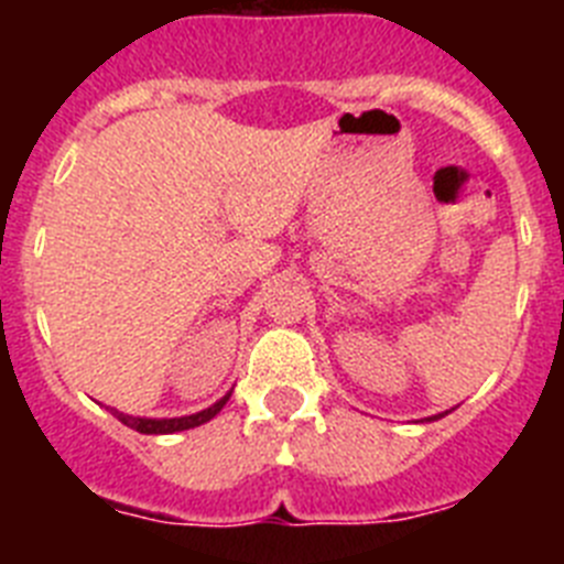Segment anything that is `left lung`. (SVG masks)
<instances>
[{"instance_id": "8db88e82", "label": "left lung", "mask_w": 564, "mask_h": 564, "mask_svg": "<svg viewBox=\"0 0 564 564\" xmlns=\"http://www.w3.org/2000/svg\"><path fill=\"white\" fill-rule=\"evenodd\" d=\"M452 410H446V412H441V415H432V417H426V421H437V417H443V415H449Z\"/></svg>"}]
</instances>
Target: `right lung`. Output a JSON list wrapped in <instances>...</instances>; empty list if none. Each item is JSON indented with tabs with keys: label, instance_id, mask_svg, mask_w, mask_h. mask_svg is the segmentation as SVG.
Wrapping results in <instances>:
<instances>
[{
	"label": "right lung",
	"instance_id": "right-lung-1",
	"mask_svg": "<svg viewBox=\"0 0 564 564\" xmlns=\"http://www.w3.org/2000/svg\"><path fill=\"white\" fill-rule=\"evenodd\" d=\"M231 398V392L220 398L217 403L206 406V410L194 412V415H183V417H141V415H127V412H118L112 410V415L129 426V430L141 432V435H174V432H183V430H194V426H200V423L212 421L217 412L226 406V401Z\"/></svg>",
	"mask_w": 564,
	"mask_h": 564
}]
</instances>
